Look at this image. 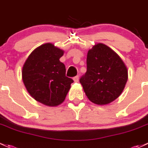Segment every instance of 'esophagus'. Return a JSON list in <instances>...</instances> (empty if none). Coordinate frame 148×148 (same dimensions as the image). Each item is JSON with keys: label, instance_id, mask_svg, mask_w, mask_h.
<instances>
[{"label": "esophagus", "instance_id": "34e87169", "mask_svg": "<svg viewBox=\"0 0 148 148\" xmlns=\"http://www.w3.org/2000/svg\"><path fill=\"white\" fill-rule=\"evenodd\" d=\"M73 79H74V82H79V76H76V77H74V78H73Z\"/></svg>", "mask_w": 148, "mask_h": 148}]
</instances>
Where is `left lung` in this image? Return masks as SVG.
<instances>
[{
  "label": "left lung",
  "instance_id": "obj_1",
  "mask_svg": "<svg viewBox=\"0 0 148 148\" xmlns=\"http://www.w3.org/2000/svg\"><path fill=\"white\" fill-rule=\"evenodd\" d=\"M87 71L79 79L92 103L107 105L116 100L128 79L127 68L120 57L103 43L93 45L87 55Z\"/></svg>",
  "mask_w": 148,
  "mask_h": 148
}]
</instances>
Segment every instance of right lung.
Masks as SVG:
<instances>
[{"mask_svg": "<svg viewBox=\"0 0 148 148\" xmlns=\"http://www.w3.org/2000/svg\"><path fill=\"white\" fill-rule=\"evenodd\" d=\"M64 51L52 43L34 50L22 68V80L29 93L36 101L58 106L64 100L73 79L66 77V68L60 61Z\"/></svg>", "mask_w": 148, "mask_h": 148, "instance_id": "1", "label": "right lung"}]
</instances>
